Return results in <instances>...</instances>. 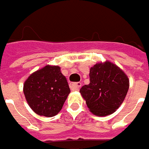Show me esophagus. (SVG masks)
I'll return each instance as SVG.
<instances>
[{
  "label": "esophagus",
  "instance_id": "34e87169",
  "mask_svg": "<svg viewBox=\"0 0 149 149\" xmlns=\"http://www.w3.org/2000/svg\"><path fill=\"white\" fill-rule=\"evenodd\" d=\"M81 83L80 82H76V83H74V84H72L71 85V89L73 91H78L80 88V86H81Z\"/></svg>",
  "mask_w": 149,
  "mask_h": 149
}]
</instances>
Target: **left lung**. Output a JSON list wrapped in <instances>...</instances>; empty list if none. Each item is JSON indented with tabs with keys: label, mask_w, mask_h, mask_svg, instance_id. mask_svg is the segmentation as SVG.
<instances>
[{
	"label": "left lung",
	"mask_w": 149,
	"mask_h": 149,
	"mask_svg": "<svg viewBox=\"0 0 149 149\" xmlns=\"http://www.w3.org/2000/svg\"><path fill=\"white\" fill-rule=\"evenodd\" d=\"M90 84L80 88L91 112L106 116L115 111L129 89V80L121 69L110 62L97 63L90 69Z\"/></svg>",
	"instance_id": "1"
}]
</instances>
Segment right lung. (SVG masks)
Listing matches in <instances>:
<instances>
[{"instance_id":"add662e5","label":"right lung","mask_w":149,"mask_h":149,"mask_svg":"<svg viewBox=\"0 0 149 149\" xmlns=\"http://www.w3.org/2000/svg\"><path fill=\"white\" fill-rule=\"evenodd\" d=\"M70 92L58 66H46L32 74L24 85L29 107L39 115L52 117L58 113Z\"/></svg>"}]
</instances>
